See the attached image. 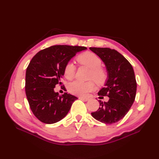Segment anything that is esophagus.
Wrapping results in <instances>:
<instances>
[{
    "mask_svg": "<svg viewBox=\"0 0 159 159\" xmlns=\"http://www.w3.org/2000/svg\"><path fill=\"white\" fill-rule=\"evenodd\" d=\"M79 98L80 99V100H83V101H85V102H87V100H89V98H83V97H79Z\"/></svg>",
    "mask_w": 159,
    "mask_h": 159,
    "instance_id": "obj_1",
    "label": "esophagus"
}]
</instances>
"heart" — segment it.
<instances>
[{
    "label": "heart",
    "mask_w": 159,
    "mask_h": 159,
    "mask_svg": "<svg viewBox=\"0 0 159 159\" xmlns=\"http://www.w3.org/2000/svg\"><path fill=\"white\" fill-rule=\"evenodd\" d=\"M77 61L80 65L88 67L91 69L89 78L93 79L98 85H103L107 81V72L101 67L102 60L95 53L87 51L80 54L77 57ZM64 76L67 79H72L76 74V66L72 62L66 64L64 67ZM95 88V83L93 80L83 82L79 80H75L71 82L68 85L69 92L74 95L79 96H85L89 92Z\"/></svg>",
    "instance_id": "b5f03b06"
}]
</instances>
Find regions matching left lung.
<instances>
[{
	"label": "left lung",
	"mask_w": 159,
	"mask_h": 159,
	"mask_svg": "<svg viewBox=\"0 0 159 159\" xmlns=\"http://www.w3.org/2000/svg\"><path fill=\"white\" fill-rule=\"evenodd\" d=\"M89 49L98 56L105 64L108 79L105 86L98 93L108 96V102L99 100L100 107L92 116L98 121L111 124L117 122L126 116L135 99L137 82L133 66L117 50L109 48Z\"/></svg>",
	"instance_id": "obj_1"
}]
</instances>
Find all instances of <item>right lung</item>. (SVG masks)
Returning a JSON list of instances; mask_svg holds the SVG:
<instances>
[{
	"label": "right lung",
	"instance_id": "add662e5",
	"mask_svg": "<svg viewBox=\"0 0 159 159\" xmlns=\"http://www.w3.org/2000/svg\"><path fill=\"white\" fill-rule=\"evenodd\" d=\"M84 46L56 45L40 50L33 57L26 71L25 92L30 108L42 122L54 124L69 112L77 97L55 92L57 85H61L66 64L82 50Z\"/></svg>",
	"mask_w": 159,
	"mask_h": 159
}]
</instances>
